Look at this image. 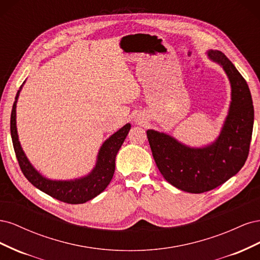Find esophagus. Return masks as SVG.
Returning <instances> with one entry per match:
<instances>
[{
	"instance_id": "34e87169",
	"label": "esophagus",
	"mask_w": 260,
	"mask_h": 260,
	"mask_svg": "<svg viewBox=\"0 0 260 260\" xmlns=\"http://www.w3.org/2000/svg\"><path fill=\"white\" fill-rule=\"evenodd\" d=\"M145 121H146V119L143 115H137L135 117V122H137L138 124H143V123H145Z\"/></svg>"
}]
</instances>
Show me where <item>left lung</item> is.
Returning a JSON list of instances; mask_svg holds the SVG:
<instances>
[{
    "label": "left lung",
    "instance_id": "obj_1",
    "mask_svg": "<svg viewBox=\"0 0 260 260\" xmlns=\"http://www.w3.org/2000/svg\"><path fill=\"white\" fill-rule=\"evenodd\" d=\"M208 56L223 67L232 88L229 115L216 142L204 148H190L165 133L146 131L162 177L190 193L214 190L237 175L247 159L253 133L254 106L246 80L222 52L209 51Z\"/></svg>",
    "mask_w": 260,
    "mask_h": 260
}]
</instances>
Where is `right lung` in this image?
Returning a JSON list of instances; mask_svg holds the SVG:
<instances>
[{"label": "right lung", "instance_id": "add662e5", "mask_svg": "<svg viewBox=\"0 0 260 260\" xmlns=\"http://www.w3.org/2000/svg\"><path fill=\"white\" fill-rule=\"evenodd\" d=\"M18 94L19 91L16 94V101L14 102L11 114V135L19 167L29 182L52 198L67 204H83L103 192L113 179L116 155L131 128L130 123L123 125L105 141L100 149L96 166L89 176L75 181H52L42 177L31 166L19 144L16 129V102Z\"/></svg>", "mask_w": 260, "mask_h": 260}]
</instances>
